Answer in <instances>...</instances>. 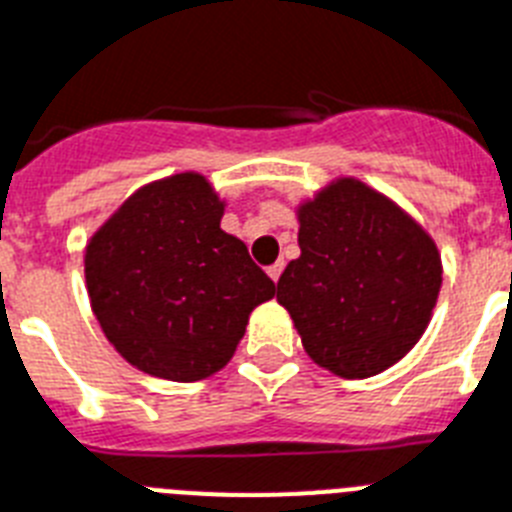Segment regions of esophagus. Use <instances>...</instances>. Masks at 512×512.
Instances as JSON below:
<instances>
[{"label": "esophagus", "instance_id": "esophagus-1", "mask_svg": "<svg viewBox=\"0 0 512 512\" xmlns=\"http://www.w3.org/2000/svg\"><path fill=\"white\" fill-rule=\"evenodd\" d=\"M283 268H286V263H283V260H278L276 265H270V268H268V276L278 283V278H281Z\"/></svg>", "mask_w": 512, "mask_h": 512}]
</instances>
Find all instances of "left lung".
<instances>
[{
	"mask_svg": "<svg viewBox=\"0 0 512 512\" xmlns=\"http://www.w3.org/2000/svg\"><path fill=\"white\" fill-rule=\"evenodd\" d=\"M299 260L278 278L304 349L341 377H372L411 351L442 283L440 255L388 197L341 179L299 210Z\"/></svg>",
	"mask_w": 512,
	"mask_h": 512,
	"instance_id": "8db88e82",
	"label": "left lung"
}]
</instances>
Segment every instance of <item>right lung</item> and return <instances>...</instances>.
Segmentation results:
<instances>
[{"label":"right lung","mask_w":512,"mask_h":512,"mask_svg":"<svg viewBox=\"0 0 512 512\" xmlns=\"http://www.w3.org/2000/svg\"><path fill=\"white\" fill-rule=\"evenodd\" d=\"M200 174L148 184L85 249L93 312L114 349L153 377L192 382L229 362L249 312L276 294Z\"/></svg>","instance_id":"obj_1"}]
</instances>
